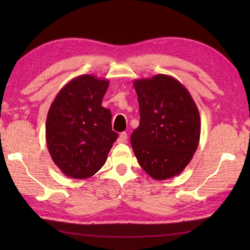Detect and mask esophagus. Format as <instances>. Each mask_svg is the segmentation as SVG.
<instances>
[{
  "label": "esophagus",
  "mask_w": 250,
  "mask_h": 250,
  "mask_svg": "<svg viewBox=\"0 0 250 250\" xmlns=\"http://www.w3.org/2000/svg\"><path fill=\"white\" fill-rule=\"evenodd\" d=\"M126 140H128V134L125 132H122V133H120L118 140H117V143H125Z\"/></svg>",
  "instance_id": "obj_1"
}]
</instances>
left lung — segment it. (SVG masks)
I'll return each instance as SVG.
<instances>
[{
	"label": "left lung",
	"instance_id": "8db88e82",
	"mask_svg": "<svg viewBox=\"0 0 250 250\" xmlns=\"http://www.w3.org/2000/svg\"><path fill=\"white\" fill-rule=\"evenodd\" d=\"M140 105V125L131 145L140 166L153 179L180 174L198 148L201 134L199 109L183 83L158 74L134 81Z\"/></svg>",
	"mask_w": 250,
	"mask_h": 250
}]
</instances>
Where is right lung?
<instances>
[{"mask_svg":"<svg viewBox=\"0 0 250 250\" xmlns=\"http://www.w3.org/2000/svg\"><path fill=\"white\" fill-rule=\"evenodd\" d=\"M109 82L93 75L73 78L57 94L47 115L46 143L52 161L67 177L84 179L102 167L118 133L102 106Z\"/></svg>","mask_w":250,"mask_h":250,"instance_id":"right-lung-1","label":"right lung"}]
</instances>
